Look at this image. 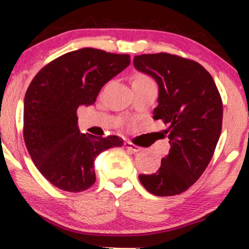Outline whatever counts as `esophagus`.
<instances>
[{
    "mask_svg": "<svg viewBox=\"0 0 249 249\" xmlns=\"http://www.w3.org/2000/svg\"><path fill=\"white\" fill-rule=\"evenodd\" d=\"M125 147H126L129 150H131L132 153H139L142 150V148L139 147V145L134 144V143H131V142H125Z\"/></svg>",
    "mask_w": 249,
    "mask_h": 249,
    "instance_id": "1",
    "label": "esophagus"
}]
</instances>
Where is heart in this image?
<instances>
[{
    "instance_id": "b5f03b06",
    "label": "heart",
    "mask_w": 249,
    "mask_h": 249,
    "mask_svg": "<svg viewBox=\"0 0 249 249\" xmlns=\"http://www.w3.org/2000/svg\"><path fill=\"white\" fill-rule=\"evenodd\" d=\"M144 82H153L152 78L147 74H137L134 78V83H144Z\"/></svg>"
}]
</instances>
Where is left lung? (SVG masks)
Instances as JSON below:
<instances>
[{"label": "left lung", "mask_w": 249, "mask_h": 249, "mask_svg": "<svg viewBox=\"0 0 249 249\" xmlns=\"http://www.w3.org/2000/svg\"><path fill=\"white\" fill-rule=\"evenodd\" d=\"M136 70L159 85L154 119L166 124L171 144L153 175H140L143 187L157 196H173L192 187L206 170L222 132L223 102L212 76L194 60L178 55H137Z\"/></svg>", "instance_id": "1"}]
</instances>
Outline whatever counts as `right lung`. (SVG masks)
<instances>
[{
	"label": "right lung",
	"instance_id": "1",
	"mask_svg": "<svg viewBox=\"0 0 249 249\" xmlns=\"http://www.w3.org/2000/svg\"><path fill=\"white\" fill-rule=\"evenodd\" d=\"M129 65L127 54L83 48L53 60L30 83L24 100L25 144L38 171L59 189H89L96 180L95 158L124 143L118 136L80 134L77 109L94 104L101 88Z\"/></svg>",
	"mask_w": 249,
	"mask_h": 249
}]
</instances>
